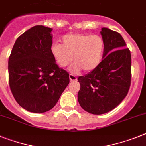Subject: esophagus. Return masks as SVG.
I'll return each instance as SVG.
<instances>
[{
	"label": "esophagus",
	"instance_id": "34e87169",
	"mask_svg": "<svg viewBox=\"0 0 146 146\" xmlns=\"http://www.w3.org/2000/svg\"><path fill=\"white\" fill-rule=\"evenodd\" d=\"M69 78H70V82H73V81L77 80V77L76 76L73 75V74H70Z\"/></svg>",
	"mask_w": 146,
	"mask_h": 146
}]
</instances>
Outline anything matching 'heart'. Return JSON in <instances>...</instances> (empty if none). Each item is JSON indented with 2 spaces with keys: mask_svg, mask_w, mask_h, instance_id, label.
Instances as JSON below:
<instances>
[{
  "mask_svg": "<svg viewBox=\"0 0 146 146\" xmlns=\"http://www.w3.org/2000/svg\"><path fill=\"white\" fill-rule=\"evenodd\" d=\"M62 43H54L51 46V54L61 67H66L73 56L75 62L70 67L73 73H79L82 69L86 72L94 70L103 58L105 41L100 35L69 33L62 37Z\"/></svg>",
  "mask_w": 146,
  "mask_h": 146,
  "instance_id": "b5f03b06",
  "label": "heart"
}]
</instances>
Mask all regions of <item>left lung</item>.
<instances>
[{
	"label": "left lung",
	"mask_w": 146,
	"mask_h": 146,
	"mask_svg": "<svg viewBox=\"0 0 146 146\" xmlns=\"http://www.w3.org/2000/svg\"><path fill=\"white\" fill-rule=\"evenodd\" d=\"M105 41L102 61L96 68L78 81V101L92 114L112 111L128 94L131 79V56L120 34L108 28L100 32Z\"/></svg>",
	"instance_id": "left-lung-1"
}]
</instances>
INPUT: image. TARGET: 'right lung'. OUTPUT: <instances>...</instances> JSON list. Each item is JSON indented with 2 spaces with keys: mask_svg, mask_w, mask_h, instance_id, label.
I'll list each match as a JSON object with an SVG mask.
<instances>
[{
  "mask_svg": "<svg viewBox=\"0 0 146 146\" xmlns=\"http://www.w3.org/2000/svg\"><path fill=\"white\" fill-rule=\"evenodd\" d=\"M52 29L35 26L17 38L9 58V83L15 100L27 111L44 113L54 107L70 82L50 48Z\"/></svg>",
  "mask_w": 146,
  "mask_h": 146,
  "instance_id": "right-lung-1",
  "label": "right lung"
}]
</instances>
